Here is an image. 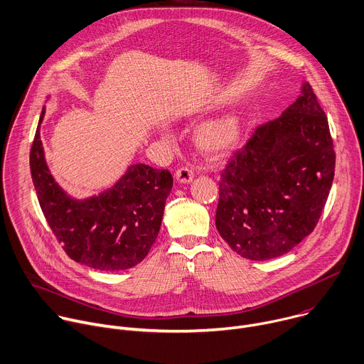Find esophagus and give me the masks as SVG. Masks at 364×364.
I'll return each instance as SVG.
<instances>
[{
    "mask_svg": "<svg viewBox=\"0 0 364 364\" xmlns=\"http://www.w3.org/2000/svg\"><path fill=\"white\" fill-rule=\"evenodd\" d=\"M176 178L178 183H183V184L190 183L194 178V171L188 167H181L176 171Z\"/></svg>",
    "mask_w": 364,
    "mask_h": 364,
    "instance_id": "esophagus-1",
    "label": "esophagus"
}]
</instances>
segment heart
I'll use <instances>...</instances> for the list:
<instances>
[{"instance_id":"1","label":"heart","mask_w":364,"mask_h":364,"mask_svg":"<svg viewBox=\"0 0 364 364\" xmlns=\"http://www.w3.org/2000/svg\"><path fill=\"white\" fill-rule=\"evenodd\" d=\"M243 123L235 112L221 114L201 126L196 134L198 149L210 157L227 154L240 140Z\"/></svg>"}]
</instances>
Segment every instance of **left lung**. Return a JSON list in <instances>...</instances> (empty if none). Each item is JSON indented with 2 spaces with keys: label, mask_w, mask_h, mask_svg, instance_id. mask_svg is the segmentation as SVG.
I'll use <instances>...</instances> for the list:
<instances>
[{
  "label": "left lung",
  "mask_w": 364,
  "mask_h": 364,
  "mask_svg": "<svg viewBox=\"0 0 364 364\" xmlns=\"http://www.w3.org/2000/svg\"><path fill=\"white\" fill-rule=\"evenodd\" d=\"M336 153L309 82L283 114L259 126L218 181L215 227L241 257L269 260L296 247L318 223Z\"/></svg>",
  "instance_id": "obj_1"
}]
</instances>
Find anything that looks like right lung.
<instances>
[{"label":"right lung","mask_w":364,"mask_h":364,"mask_svg":"<svg viewBox=\"0 0 364 364\" xmlns=\"http://www.w3.org/2000/svg\"><path fill=\"white\" fill-rule=\"evenodd\" d=\"M30 151V168L44 217L74 262L104 272L130 269L146 259L159 235L166 200L173 187L168 170L146 164L129 167L115 186L97 197H68L44 160L40 126Z\"/></svg>","instance_id":"right-lung-1"}]
</instances>
